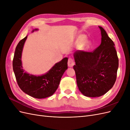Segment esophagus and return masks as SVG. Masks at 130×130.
Segmentation results:
<instances>
[{
  "instance_id": "1",
  "label": "esophagus",
  "mask_w": 130,
  "mask_h": 130,
  "mask_svg": "<svg viewBox=\"0 0 130 130\" xmlns=\"http://www.w3.org/2000/svg\"><path fill=\"white\" fill-rule=\"evenodd\" d=\"M75 62L73 60V59L72 58H69L68 59V65L70 67H72L74 65Z\"/></svg>"
}]
</instances>
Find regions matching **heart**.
<instances>
[{"label":"heart","instance_id":"b5f03b06","mask_svg":"<svg viewBox=\"0 0 130 130\" xmlns=\"http://www.w3.org/2000/svg\"><path fill=\"white\" fill-rule=\"evenodd\" d=\"M85 36H82V37H81L80 38V40H81V41H82V40H85Z\"/></svg>","mask_w":130,"mask_h":130}]
</instances>
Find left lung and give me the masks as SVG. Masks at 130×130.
<instances>
[{
  "label": "left lung",
  "mask_w": 130,
  "mask_h": 130,
  "mask_svg": "<svg viewBox=\"0 0 130 130\" xmlns=\"http://www.w3.org/2000/svg\"><path fill=\"white\" fill-rule=\"evenodd\" d=\"M100 45L92 52L77 51L73 68L77 87L84 95L99 97L111 89L116 81L119 60L113 41L99 26Z\"/></svg>",
  "instance_id": "left-lung-1"
}]
</instances>
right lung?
Instances as JSON below:
<instances>
[{"instance_id": "right-lung-1", "label": "right lung", "mask_w": 130, "mask_h": 130, "mask_svg": "<svg viewBox=\"0 0 130 130\" xmlns=\"http://www.w3.org/2000/svg\"><path fill=\"white\" fill-rule=\"evenodd\" d=\"M26 38L27 36L18 43L13 59V69L17 84L23 92L35 98L42 99L50 96L55 92L63 74L68 68V58L65 57L56 63L43 75L37 76L24 73L22 66L21 56Z\"/></svg>"}]
</instances>
